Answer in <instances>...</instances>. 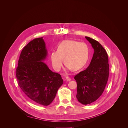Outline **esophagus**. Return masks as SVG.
<instances>
[{
  "label": "esophagus",
  "mask_w": 128,
  "mask_h": 128,
  "mask_svg": "<svg viewBox=\"0 0 128 128\" xmlns=\"http://www.w3.org/2000/svg\"><path fill=\"white\" fill-rule=\"evenodd\" d=\"M65 78H66V80L68 82L71 80V78H70L68 76H66L65 77Z\"/></svg>",
  "instance_id": "obj_1"
}]
</instances>
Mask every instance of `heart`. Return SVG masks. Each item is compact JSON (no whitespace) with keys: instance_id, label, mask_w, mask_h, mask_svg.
I'll list each match as a JSON object with an SVG mask.
<instances>
[{"instance_id":"obj_1","label":"heart","mask_w":128,"mask_h":128,"mask_svg":"<svg viewBox=\"0 0 128 128\" xmlns=\"http://www.w3.org/2000/svg\"><path fill=\"white\" fill-rule=\"evenodd\" d=\"M89 49L84 42L74 40H65L57 46V50L50 54V61L54 70L59 71L63 64V58L68 69L77 71L83 68L88 61Z\"/></svg>"}]
</instances>
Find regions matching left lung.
Instances as JSON below:
<instances>
[{"instance_id": "obj_1", "label": "left lung", "mask_w": 128, "mask_h": 128, "mask_svg": "<svg viewBox=\"0 0 128 128\" xmlns=\"http://www.w3.org/2000/svg\"><path fill=\"white\" fill-rule=\"evenodd\" d=\"M94 50L88 67L75 76L78 100L84 105L93 103L102 94L109 76L108 57L106 51L97 40L86 36Z\"/></svg>"}]
</instances>
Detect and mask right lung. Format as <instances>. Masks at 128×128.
Wrapping results in <instances>:
<instances>
[{"instance_id": "1", "label": "right lung", "mask_w": 128, "mask_h": 128, "mask_svg": "<svg viewBox=\"0 0 128 128\" xmlns=\"http://www.w3.org/2000/svg\"><path fill=\"white\" fill-rule=\"evenodd\" d=\"M48 52L42 38H35L22 50L16 74L18 85L33 102L48 106L55 98L63 80L42 62Z\"/></svg>"}]
</instances>
